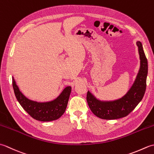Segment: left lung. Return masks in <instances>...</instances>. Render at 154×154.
Listing matches in <instances>:
<instances>
[{"label": "left lung", "mask_w": 154, "mask_h": 154, "mask_svg": "<svg viewBox=\"0 0 154 154\" xmlns=\"http://www.w3.org/2000/svg\"><path fill=\"white\" fill-rule=\"evenodd\" d=\"M136 45L140 55V69L134 82L123 97L114 100H101L88 91L87 103L92 112L100 119L114 120L125 117L135 109L143 99L146 88L148 60L141 42L137 41Z\"/></svg>", "instance_id": "1"}]
</instances>
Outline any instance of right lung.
<instances>
[{
	"mask_svg": "<svg viewBox=\"0 0 154 154\" xmlns=\"http://www.w3.org/2000/svg\"><path fill=\"white\" fill-rule=\"evenodd\" d=\"M12 87L16 99L20 104L33 119L42 121L55 120L63 115L66 109L71 87L67 86L62 91L56 99L48 102H37L28 99L24 95L12 77Z\"/></svg>",
	"mask_w": 154,
	"mask_h": 154,
	"instance_id": "right-lung-1",
	"label": "right lung"
}]
</instances>
